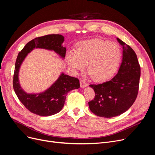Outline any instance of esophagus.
I'll list each match as a JSON object with an SVG mask.
<instances>
[{"label":"esophagus","instance_id":"1","mask_svg":"<svg viewBox=\"0 0 155 155\" xmlns=\"http://www.w3.org/2000/svg\"><path fill=\"white\" fill-rule=\"evenodd\" d=\"M80 87H82V88H84V87H85L88 85H87V83L84 80H80Z\"/></svg>","mask_w":155,"mask_h":155}]
</instances>
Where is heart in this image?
Returning <instances> with one entry per match:
<instances>
[{
    "mask_svg": "<svg viewBox=\"0 0 155 155\" xmlns=\"http://www.w3.org/2000/svg\"><path fill=\"white\" fill-rule=\"evenodd\" d=\"M122 55V49L117 43L94 39L80 44L76 52L68 54L66 60L74 71H82L87 65L90 77L95 81H103L117 71Z\"/></svg>",
    "mask_w": 155,
    "mask_h": 155,
    "instance_id": "heart-1",
    "label": "heart"
}]
</instances>
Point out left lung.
I'll use <instances>...</instances> for the list:
<instances>
[{
    "label": "left lung",
    "mask_w": 155,
    "mask_h": 155,
    "mask_svg": "<svg viewBox=\"0 0 155 155\" xmlns=\"http://www.w3.org/2000/svg\"><path fill=\"white\" fill-rule=\"evenodd\" d=\"M122 45V61L118 73L109 81L89 86L95 97L89 102L91 111L96 115L111 118L129 110L137 96L140 67L137 55L129 45L117 38Z\"/></svg>",
    "instance_id": "left-lung-1"
}]
</instances>
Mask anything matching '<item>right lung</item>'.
I'll list each match as a JSON object with an SVG mask.
<instances>
[{
  "instance_id": "obj_1",
  "label": "right lung",
  "mask_w": 155,
  "mask_h": 155,
  "mask_svg": "<svg viewBox=\"0 0 155 155\" xmlns=\"http://www.w3.org/2000/svg\"><path fill=\"white\" fill-rule=\"evenodd\" d=\"M64 40V37L59 34L37 37L26 44L18 55L13 77V88L26 108L37 115L46 117L59 113L64 106L67 93L80 87L79 80L62 73L56 81L44 92L28 94L19 84L18 75L20 66L28 54L35 48L54 51L64 59L66 51V48L62 45Z\"/></svg>"
}]
</instances>
